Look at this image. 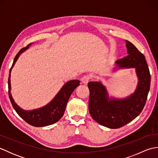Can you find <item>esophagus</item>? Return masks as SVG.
I'll return each instance as SVG.
<instances>
[{"label":"esophagus","mask_w":158,"mask_h":158,"mask_svg":"<svg viewBox=\"0 0 158 158\" xmlns=\"http://www.w3.org/2000/svg\"><path fill=\"white\" fill-rule=\"evenodd\" d=\"M89 81V77L88 76H84L81 79V83H83V84L84 85H88Z\"/></svg>","instance_id":"1"}]
</instances>
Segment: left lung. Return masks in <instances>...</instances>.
<instances>
[{"instance_id": "obj_1", "label": "left lung", "mask_w": 158, "mask_h": 158, "mask_svg": "<svg viewBox=\"0 0 158 158\" xmlns=\"http://www.w3.org/2000/svg\"><path fill=\"white\" fill-rule=\"evenodd\" d=\"M128 55L117 60L119 69L135 68L139 79L136 89L126 98H109L101 82H89V111L97 123L116 129L132 122L141 113L150 89L151 75L145 57L132 43L126 41Z\"/></svg>"}]
</instances>
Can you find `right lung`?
Wrapping results in <instances>:
<instances>
[{
  "label": "right lung",
  "instance_id": "1",
  "mask_svg": "<svg viewBox=\"0 0 158 158\" xmlns=\"http://www.w3.org/2000/svg\"><path fill=\"white\" fill-rule=\"evenodd\" d=\"M31 45H28L26 48L20 49L18 54L15 56L14 60H13V63L9 71L8 79L9 96L13 109L26 122L35 127H43L52 125V124L55 123L61 119V117L64 113L67 102L69 101L70 95L74 91V89L79 85L80 81L79 80H71V81L66 83L61 89L60 90V92L57 94L55 98L48 105L41 107V108L32 110H25L20 108L12 98L11 94V82H10L11 79H10V77H11V69H13V66L15 65V63L18 60L19 56L22 52L28 49Z\"/></svg>",
  "mask_w": 158,
  "mask_h": 158
}]
</instances>
